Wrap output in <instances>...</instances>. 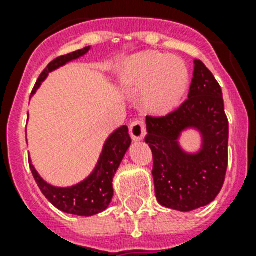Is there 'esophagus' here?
I'll return each instance as SVG.
<instances>
[{
    "label": "esophagus",
    "instance_id": "obj_1",
    "mask_svg": "<svg viewBox=\"0 0 256 256\" xmlns=\"http://www.w3.org/2000/svg\"><path fill=\"white\" fill-rule=\"evenodd\" d=\"M144 132H146V128L142 120H136L130 124V136L134 140H144Z\"/></svg>",
    "mask_w": 256,
    "mask_h": 256
}]
</instances>
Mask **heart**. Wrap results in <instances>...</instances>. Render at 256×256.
<instances>
[{"label":"heart","mask_w":256,"mask_h":256,"mask_svg":"<svg viewBox=\"0 0 256 256\" xmlns=\"http://www.w3.org/2000/svg\"><path fill=\"white\" fill-rule=\"evenodd\" d=\"M120 81L128 88L144 86V102L152 112H164L182 100L188 85L186 64L156 52L136 54L120 66Z\"/></svg>","instance_id":"obj_1"}]
</instances>
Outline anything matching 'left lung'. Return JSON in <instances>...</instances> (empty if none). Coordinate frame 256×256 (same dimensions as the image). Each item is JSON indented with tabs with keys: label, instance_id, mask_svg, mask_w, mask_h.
<instances>
[{
	"label": "left lung",
	"instance_id": "1",
	"mask_svg": "<svg viewBox=\"0 0 256 256\" xmlns=\"http://www.w3.org/2000/svg\"><path fill=\"white\" fill-rule=\"evenodd\" d=\"M146 128L156 200L183 212L212 202L226 176L228 120L222 88L202 61H194L188 98L168 116H146ZM187 128H196L202 136V148L195 154L178 146Z\"/></svg>",
	"mask_w": 256,
	"mask_h": 256
}]
</instances>
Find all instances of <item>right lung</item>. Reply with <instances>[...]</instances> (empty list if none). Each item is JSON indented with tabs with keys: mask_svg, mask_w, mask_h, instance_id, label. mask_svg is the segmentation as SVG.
<instances>
[{
	"mask_svg": "<svg viewBox=\"0 0 256 256\" xmlns=\"http://www.w3.org/2000/svg\"><path fill=\"white\" fill-rule=\"evenodd\" d=\"M88 50H90V46H86L84 49L53 60L49 65L46 66V69L42 72L41 76L38 77L32 94L37 92L42 82L45 81L46 77L49 76V73L61 68L68 62L85 56ZM130 144H132V138L128 136V126L116 128L106 140L100 160H98L94 171L85 180H82L81 183H78L76 186H52L38 175L37 170L32 164V160H29L30 170H32V174L36 179L40 190L42 191V194L45 195L46 199H49V202L54 207H57L58 210L68 212V214L92 216V215H96L106 210L112 202V194H114L112 178L120 168L128 148H130Z\"/></svg>",
	"mask_w": 256,
	"mask_h": 256,
	"instance_id": "obj_1",
	"label": "right lung"
}]
</instances>
